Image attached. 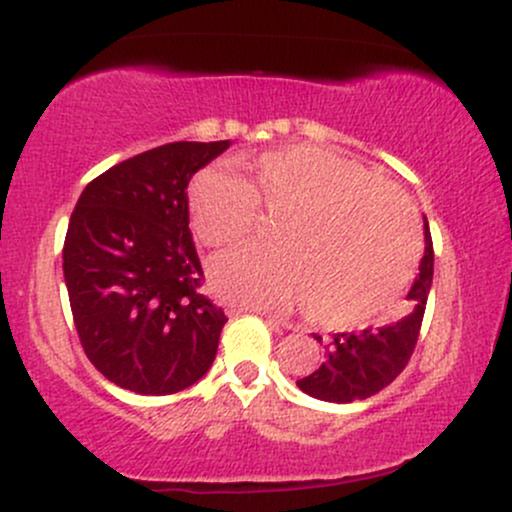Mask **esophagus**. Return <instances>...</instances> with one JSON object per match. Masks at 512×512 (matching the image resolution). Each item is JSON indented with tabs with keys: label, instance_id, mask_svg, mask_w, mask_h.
I'll use <instances>...</instances> for the list:
<instances>
[{
	"label": "esophagus",
	"instance_id": "obj_1",
	"mask_svg": "<svg viewBox=\"0 0 512 512\" xmlns=\"http://www.w3.org/2000/svg\"><path fill=\"white\" fill-rule=\"evenodd\" d=\"M233 313H255V315L267 317V320L274 322V325H279V320H276L272 313H267V310H264V308H233Z\"/></svg>",
	"mask_w": 512,
	"mask_h": 512
}]
</instances>
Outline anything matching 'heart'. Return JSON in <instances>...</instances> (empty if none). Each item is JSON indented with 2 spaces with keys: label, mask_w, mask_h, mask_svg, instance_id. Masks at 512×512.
<instances>
[{
  "label": "heart",
  "mask_w": 512,
  "mask_h": 512,
  "mask_svg": "<svg viewBox=\"0 0 512 512\" xmlns=\"http://www.w3.org/2000/svg\"><path fill=\"white\" fill-rule=\"evenodd\" d=\"M238 168L240 175L207 168L190 182L192 233L223 248L255 228L257 207L284 209L274 223L279 245L223 252L209 264L211 289L243 305L305 301V313L330 327L358 325L390 308L416 264V214L392 182L310 144L240 158Z\"/></svg>",
  "instance_id": "b5f03b06"
}]
</instances>
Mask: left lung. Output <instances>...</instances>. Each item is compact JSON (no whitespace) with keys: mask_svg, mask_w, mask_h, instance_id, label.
Instances as JSON below:
<instances>
[{"mask_svg":"<svg viewBox=\"0 0 512 512\" xmlns=\"http://www.w3.org/2000/svg\"><path fill=\"white\" fill-rule=\"evenodd\" d=\"M424 257L407 293L409 310L399 320L363 332H337L325 342V361L305 378L296 380L305 395L322 402H356L380 392L402 373L414 354L421 320L433 281V240L424 216ZM322 344V337H317Z\"/></svg>","mask_w":512,"mask_h":512,"instance_id":"obj_1","label":"left lung"}]
</instances>
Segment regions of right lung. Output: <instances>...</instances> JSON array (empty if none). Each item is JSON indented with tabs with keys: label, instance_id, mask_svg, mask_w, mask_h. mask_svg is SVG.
<instances>
[{
	"label": "right lung",
	"instance_id": "add662e5",
	"mask_svg": "<svg viewBox=\"0 0 512 512\" xmlns=\"http://www.w3.org/2000/svg\"><path fill=\"white\" fill-rule=\"evenodd\" d=\"M231 146L173 142L86 185L62 250L64 284L88 361L137 395H173L211 368L228 317L199 293L187 185Z\"/></svg>",
	"mask_w": 512,
	"mask_h": 512
}]
</instances>
